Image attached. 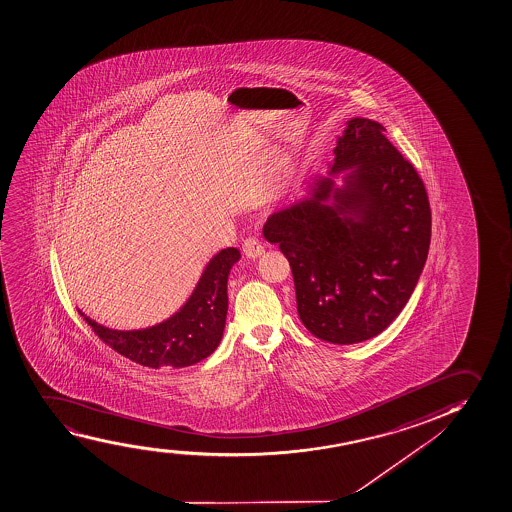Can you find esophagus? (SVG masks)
Listing matches in <instances>:
<instances>
[{
	"label": "esophagus",
	"instance_id": "34e87169",
	"mask_svg": "<svg viewBox=\"0 0 512 512\" xmlns=\"http://www.w3.org/2000/svg\"><path fill=\"white\" fill-rule=\"evenodd\" d=\"M264 247H262V243L259 240H255V238H248L243 243V253L247 255L248 259H259L264 255Z\"/></svg>",
	"mask_w": 512,
	"mask_h": 512
}]
</instances>
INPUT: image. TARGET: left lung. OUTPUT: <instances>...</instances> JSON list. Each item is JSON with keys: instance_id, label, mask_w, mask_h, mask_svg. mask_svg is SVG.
<instances>
[{"instance_id": "8db88e82", "label": "left lung", "mask_w": 512, "mask_h": 512, "mask_svg": "<svg viewBox=\"0 0 512 512\" xmlns=\"http://www.w3.org/2000/svg\"><path fill=\"white\" fill-rule=\"evenodd\" d=\"M383 131L373 119L347 120L328 176L264 226L290 262L303 326L335 345L385 331L428 259V195Z\"/></svg>"}]
</instances>
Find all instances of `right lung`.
I'll return each mask as SVG.
<instances>
[{
	"label": "right lung",
	"instance_id": "1",
	"mask_svg": "<svg viewBox=\"0 0 512 512\" xmlns=\"http://www.w3.org/2000/svg\"><path fill=\"white\" fill-rule=\"evenodd\" d=\"M240 257V250L233 247L214 255L183 307L150 328L120 331L89 319L83 310L79 314L100 340L136 364L152 369L193 366L221 343L228 316L229 272Z\"/></svg>",
	"mask_w": 512,
	"mask_h": 512
}]
</instances>
